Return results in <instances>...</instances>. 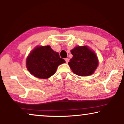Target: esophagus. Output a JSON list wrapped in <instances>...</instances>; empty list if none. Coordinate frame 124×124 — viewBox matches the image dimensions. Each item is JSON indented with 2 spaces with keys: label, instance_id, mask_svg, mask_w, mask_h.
I'll list each match as a JSON object with an SVG mask.
<instances>
[{
  "label": "esophagus",
  "instance_id": "esophagus-1",
  "mask_svg": "<svg viewBox=\"0 0 124 124\" xmlns=\"http://www.w3.org/2000/svg\"><path fill=\"white\" fill-rule=\"evenodd\" d=\"M65 62H69V59L68 58H66L65 59Z\"/></svg>",
  "mask_w": 124,
  "mask_h": 124
}]
</instances>
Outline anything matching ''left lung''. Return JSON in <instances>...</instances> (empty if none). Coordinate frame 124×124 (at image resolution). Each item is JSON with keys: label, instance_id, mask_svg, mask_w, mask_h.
<instances>
[{"label": "left lung", "instance_id": "8db88e82", "mask_svg": "<svg viewBox=\"0 0 124 124\" xmlns=\"http://www.w3.org/2000/svg\"><path fill=\"white\" fill-rule=\"evenodd\" d=\"M70 52L73 57L68 65L74 74L83 77L94 73L99 64L94 51L87 46H79L74 47Z\"/></svg>", "mask_w": 124, "mask_h": 124}]
</instances>
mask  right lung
Masks as SVG:
<instances>
[{
	"mask_svg": "<svg viewBox=\"0 0 124 124\" xmlns=\"http://www.w3.org/2000/svg\"><path fill=\"white\" fill-rule=\"evenodd\" d=\"M58 52L54 51L50 46L35 47L29 54L26 60L28 70L35 77L47 79L54 75L57 67L65 63Z\"/></svg>",
	"mask_w": 124,
	"mask_h": 124,
	"instance_id": "add662e5",
	"label": "right lung"
}]
</instances>
